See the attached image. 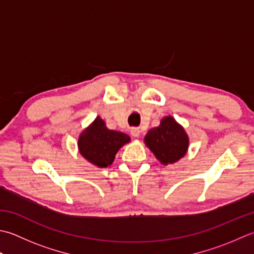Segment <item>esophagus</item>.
<instances>
[{
    "instance_id": "obj_1",
    "label": "esophagus",
    "mask_w": 254,
    "mask_h": 254,
    "mask_svg": "<svg viewBox=\"0 0 254 254\" xmlns=\"http://www.w3.org/2000/svg\"><path fill=\"white\" fill-rule=\"evenodd\" d=\"M131 134L133 137H139L140 136V130H139V128H132L131 129Z\"/></svg>"
}]
</instances>
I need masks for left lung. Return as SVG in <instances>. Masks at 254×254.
<instances>
[{
    "label": "left lung",
    "mask_w": 254,
    "mask_h": 254,
    "mask_svg": "<svg viewBox=\"0 0 254 254\" xmlns=\"http://www.w3.org/2000/svg\"><path fill=\"white\" fill-rule=\"evenodd\" d=\"M144 144L149 148L160 163L173 164L183 158L189 150L190 138L182 125L172 116H165L160 125L144 136Z\"/></svg>",
    "instance_id": "obj_1"
}]
</instances>
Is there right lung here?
Masks as SVG:
<instances>
[{"label": "right lung", "mask_w": 254, "mask_h": 254, "mask_svg": "<svg viewBox=\"0 0 254 254\" xmlns=\"http://www.w3.org/2000/svg\"><path fill=\"white\" fill-rule=\"evenodd\" d=\"M128 142H130L128 134L108 129L105 122L97 116L80 133L77 149L86 161L102 169L111 165L118 150Z\"/></svg>", "instance_id": "obj_1"}]
</instances>
